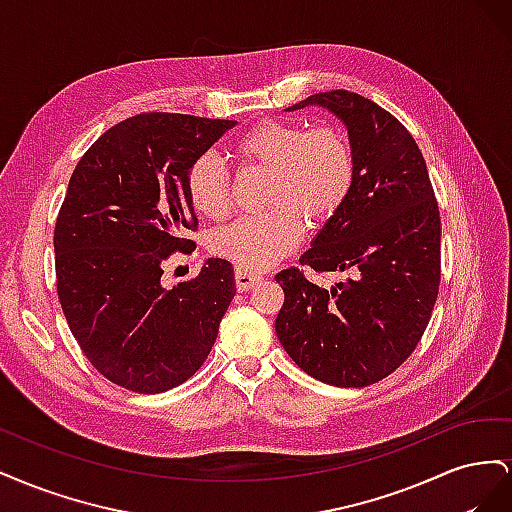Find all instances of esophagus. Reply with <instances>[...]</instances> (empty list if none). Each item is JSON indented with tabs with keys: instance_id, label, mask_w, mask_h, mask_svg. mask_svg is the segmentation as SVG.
<instances>
[{
	"instance_id": "1",
	"label": "esophagus",
	"mask_w": 512,
	"mask_h": 512,
	"mask_svg": "<svg viewBox=\"0 0 512 512\" xmlns=\"http://www.w3.org/2000/svg\"><path fill=\"white\" fill-rule=\"evenodd\" d=\"M260 280H262V275H258V273L245 271V269L235 271V284H237L239 292H247L250 288H254Z\"/></svg>"
}]
</instances>
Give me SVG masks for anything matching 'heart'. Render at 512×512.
Here are the masks:
<instances>
[{
    "label": "heart",
    "mask_w": 512,
    "mask_h": 512,
    "mask_svg": "<svg viewBox=\"0 0 512 512\" xmlns=\"http://www.w3.org/2000/svg\"><path fill=\"white\" fill-rule=\"evenodd\" d=\"M235 156L269 170L265 213L245 215L215 230L209 247L215 256L245 271H260L288 256L303 237V220L331 222L344 209L356 181V153L346 132L335 126L305 128L294 121L262 119L243 132ZM194 209L222 220L232 205V177L213 151L200 153L188 170Z\"/></svg>",
    "instance_id": "obj_1"
}]
</instances>
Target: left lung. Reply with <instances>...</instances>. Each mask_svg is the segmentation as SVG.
Returning <instances> with one entry per match:
<instances>
[{"mask_svg": "<svg viewBox=\"0 0 512 512\" xmlns=\"http://www.w3.org/2000/svg\"><path fill=\"white\" fill-rule=\"evenodd\" d=\"M329 108L346 123L356 181L344 209L299 258L316 273L348 271L333 288L297 267L275 275L284 305L275 331L305 374L344 389L369 386L421 342L440 290V209L412 134L382 106L333 89L290 106Z\"/></svg>", "mask_w": 512, "mask_h": 512, "instance_id": "1", "label": "left lung"}]
</instances>
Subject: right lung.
<instances>
[{
  "instance_id": "1",
  "label": "right lung",
  "mask_w": 512,
  "mask_h": 512,
  "mask_svg": "<svg viewBox=\"0 0 512 512\" xmlns=\"http://www.w3.org/2000/svg\"><path fill=\"white\" fill-rule=\"evenodd\" d=\"M237 121L141 113L108 128L76 164L55 222L57 297L87 361L123 389L153 395L192 378L235 297V273L209 258L164 288L170 254L198 228L188 170Z\"/></svg>"
}]
</instances>
